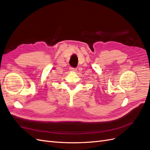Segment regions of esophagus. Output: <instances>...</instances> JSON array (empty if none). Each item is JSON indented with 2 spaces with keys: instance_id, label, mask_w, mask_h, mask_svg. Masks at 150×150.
<instances>
[{
  "instance_id": "esophagus-1",
  "label": "esophagus",
  "mask_w": 150,
  "mask_h": 150,
  "mask_svg": "<svg viewBox=\"0 0 150 150\" xmlns=\"http://www.w3.org/2000/svg\"><path fill=\"white\" fill-rule=\"evenodd\" d=\"M70 71H72V72H75V71H76V68H72V67H71V68H70Z\"/></svg>"
}]
</instances>
